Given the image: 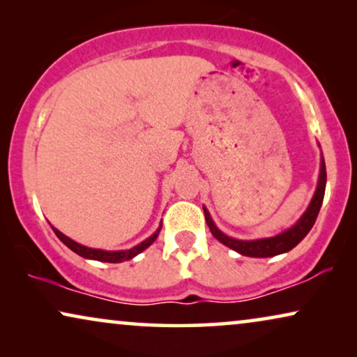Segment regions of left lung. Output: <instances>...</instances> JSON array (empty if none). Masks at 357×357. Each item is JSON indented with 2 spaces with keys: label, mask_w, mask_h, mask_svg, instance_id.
<instances>
[{
  "label": "left lung",
  "mask_w": 357,
  "mask_h": 357,
  "mask_svg": "<svg viewBox=\"0 0 357 357\" xmlns=\"http://www.w3.org/2000/svg\"><path fill=\"white\" fill-rule=\"evenodd\" d=\"M325 185H326V169H325V160L324 154H321L320 160V177H319V185H317V190L314 193V198L309 204V208L305 209V213L302 214L299 221H297L294 226L287 229V231L278 234L275 237L268 238H257V241H238V238H232L226 236V234L219 231L216 224L213 222L211 216H209L208 209L203 206L204 218H206V224L209 231L214 237L218 238L219 242L224 243V245L232 248L237 253L245 257H255V258H266V257H275L281 255V253H286L294 248L297 243H299L302 238H304L314 224L317 221V216H319V211L321 208V203H324L325 197Z\"/></svg>",
  "instance_id": "obj_1"
}]
</instances>
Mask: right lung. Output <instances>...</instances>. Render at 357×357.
Instances as JSON below:
<instances>
[{
  "label": "right lung",
  "mask_w": 357,
  "mask_h": 357,
  "mask_svg": "<svg viewBox=\"0 0 357 357\" xmlns=\"http://www.w3.org/2000/svg\"><path fill=\"white\" fill-rule=\"evenodd\" d=\"M160 227H162V224H160L158 231H155L153 236L146 238V241H143L141 243H138V245L130 248V250H119V252H107V250H99V248H89V247H84L81 245V243H77L75 241H71L70 237H66L65 234H61L58 229H55L52 226L53 232L56 234V237L60 238V241L65 243V245L68 248H71L73 252L77 253V255L82 257V258H89V260H97V261H107V263H121V261H126V260H131V258L138 255V253H141L143 250H146L151 243H153L155 238H158L159 236V231Z\"/></svg>",
  "instance_id": "1"
}]
</instances>
